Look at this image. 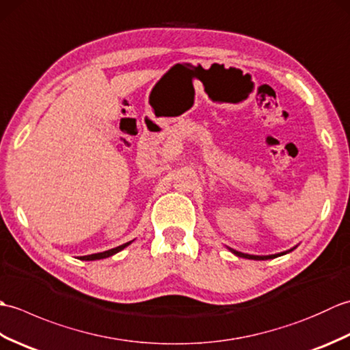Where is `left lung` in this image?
<instances>
[{"mask_svg":"<svg viewBox=\"0 0 350 350\" xmlns=\"http://www.w3.org/2000/svg\"><path fill=\"white\" fill-rule=\"evenodd\" d=\"M292 250H295V248H292ZM290 250V251H292ZM233 252V254H236L237 257H243V258H251V260H267V258H275V257H278V256H282V254H286V252H290V251H286V252H280V254H273V256H251V254H243V252H241V251H236V250H230Z\"/></svg>","mask_w":350,"mask_h":350,"instance_id":"8db88e82","label":"left lung"}]
</instances>
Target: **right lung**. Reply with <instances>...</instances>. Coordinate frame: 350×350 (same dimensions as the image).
Wrapping results in <instances>:
<instances>
[{
	"label": "right lung",
	"mask_w": 350,
	"mask_h": 350,
	"mask_svg": "<svg viewBox=\"0 0 350 350\" xmlns=\"http://www.w3.org/2000/svg\"><path fill=\"white\" fill-rule=\"evenodd\" d=\"M131 242H126V243H123V245H120V247H116V248H113V250H108V251H103V252H98V254H90V256H83V257H79L81 260H88V262H90V260H100V258H107V257H109V256H114L116 252H118V251H122L123 248H126L128 247Z\"/></svg>",
	"instance_id": "obj_1"
}]
</instances>
